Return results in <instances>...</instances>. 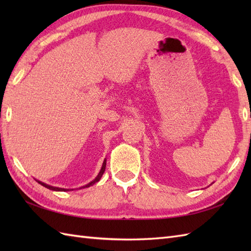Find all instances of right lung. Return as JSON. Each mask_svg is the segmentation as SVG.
Here are the masks:
<instances>
[{
  "mask_svg": "<svg viewBox=\"0 0 251 251\" xmlns=\"http://www.w3.org/2000/svg\"><path fill=\"white\" fill-rule=\"evenodd\" d=\"M105 165H106V159L104 158V161H103V163H102V166H101V169H100V172H99V174L97 175V177H96L93 181H90L89 183H87L86 185H84V186H81V188L79 189H82V188H88V186H90V185H93V184H95L96 182H98V181L101 179V177H102V175H103V173H104V170H105ZM37 182H39L41 185H43V186H45V188H47V189H50V190H52V191H60V192H66V191H72L73 189H63V188H57V186H51V185H50V184H46V183H44V182H42V181H39V180H36Z\"/></svg>",
  "mask_w": 251,
  "mask_h": 251,
  "instance_id": "right-lung-1",
  "label": "right lung"
}]
</instances>
